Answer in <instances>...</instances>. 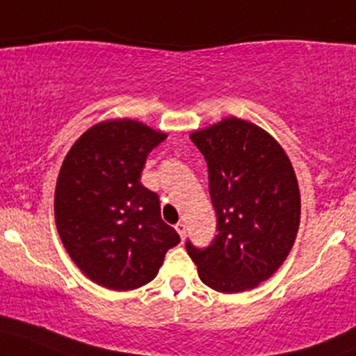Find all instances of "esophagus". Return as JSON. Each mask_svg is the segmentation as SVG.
I'll list each match as a JSON object with an SVG mask.
<instances>
[{
	"label": "esophagus",
	"mask_w": 356,
	"mask_h": 356,
	"mask_svg": "<svg viewBox=\"0 0 356 356\" xmlns=\"http://www.w3.org/2000/svg\"><path fill=\"white\" fill-rule=\"evenodd\" d=\"M175 229H177V233H179V236L182 238V240H184L186 238V225L184 222H177V225H175Z\"/></svg>",
	"instance_id": "esophagus-1"
}]
</instances>
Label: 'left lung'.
<instances>
[{
  "label": "left lung",
  "mask_w": 356,
  "mask_h": 356,
  "mask_svg": "<svg viewBox=\"0 0 356 356\" xmlns=\"http://www.w3.org/2000/svg\"><path fill=\"white\" fill-rule=\"evenodd\" d=\"M208 163L216 232L186 250L199 279L225 294L255 289L287 259L300 221L296 172L277 140L250 121L221 120L191 134Z\"/></svg>",
  "instance_id": "1"
}]
</instances>
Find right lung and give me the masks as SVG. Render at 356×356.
<instances>
[{
	"label": "right lung",
	"mask_w": 356,
	"mask_h": 356,
	"mask_svg": "<svg viewBox=\"0 0 356 356\" xmlns=\"http://www.w3.org/2000/svg\"><path fill=\"white\" fill-rule=\"evenodd\" d=\"M167 138L135 120H109L81 135L56 186L57 232L86 277L111 291L155 279L181 241L160 218V201L140 182L147 157Z\"/></svg>",
	"instance_id": "1"
}]
</instances>
